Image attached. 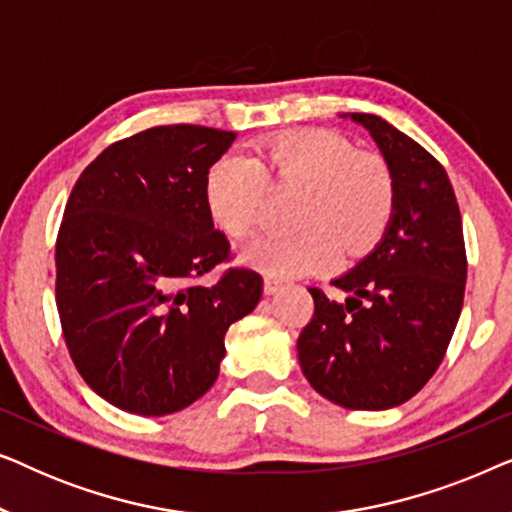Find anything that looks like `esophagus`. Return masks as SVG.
Returning <instances> with one entry per match:
<instances>
[{"label":"esophagus","mask_w":512,"mask_h":512,"mask_svg":"<svg viewBox=\"0 0 512 512\" xmlns=\"http://www.w3.org/2000/svg\"><path fill=\"white\" fill-rule=\"evenodd\" d=\"M263 289H265V293H270V296H275V293L282 291V282H279V279L265 277L263 279Z\"/></svg>","instance_id":"obj_1"}]
</instances>
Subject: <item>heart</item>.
<instances>
[{
	"label": "heart",
	"instance_id": "heart-1",
	"mask_svg": "<svg viewBox=\"0 0 512 512\" xmlns=\"http://www.w3.org/2000/svg\"><path fill=\"white\" fill-rule=\"evenodd\" d=\"M270 181L305 188L286 235H263L244 249V261L272 275L324 270L333 256H361L389 228L396 179L382 158L359 153L338 132H284L256 146L254 158L228 153L207 174V202L219 226L247 237L268 209Z\"/></svg>",
	"mask_w": 512,
	"mask_h": 512
}]
</instances>
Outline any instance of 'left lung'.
<instances>
[{"label": "left lung", "mask_w": 512, "mask_h": 512, "mask_svg": "<svg viewBox=\"0 0 512 512\" xmlns=\"http://www.w3.org/2000/svg\"><path fill=\"white\" fill-rule=\"evenodd\" d=\"M396 179V209L373 254L333 279L345 303L310 286L298 335L307 382L349 410H387L417 394L450 345L466 289L464 228L445 167L373 114H352Z\"/></svg>", "instance_id": "left-lung-1"}]
</instances>
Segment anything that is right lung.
Returning a JSON list of instances; mask_svg holds the SVG:
<instances>
[{
	"label": "right lung",
	"instance_id": "add662e5",
	"mask_svg": "<svg viewBox=\"0 0 512 512\" xmlns=\"http://www.w3.org/2000/svg\"><path fill=\"white\" fill-rule=\"evenodd\" d=\"M235 135L158 125L107 146L69 195L55 242V303L95 394L132 415L184 410L219 377L228 326L258 305L256 270L228 268L207 174Z\"/></svg>",
	"mask_w": 512,
	"mask_h": 512
}]
</instances>
